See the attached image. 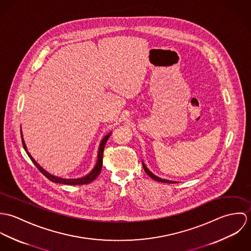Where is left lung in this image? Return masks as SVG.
I'll return each mask as SVG.
<instances>
[{"label":"left lung","mask_w":251,"mask_h":251,"mask_svg":"<svg viewBox=\"0 0 251 251\" xmlns=\"http://www.w3.org/2000/svg\"><path fill=\"white\" fill-rule=\"evenodd\" d=\"M143 164V168L144 170H145V172L149 175V177H151V179H154V180H156V181H160V182H167V183H175L176 181H173V180H169V179H160V178H158V177H156L155 175H153L148 168H147V166Z\"/></svg>","instance_id":"obj_1"}]
</instances>
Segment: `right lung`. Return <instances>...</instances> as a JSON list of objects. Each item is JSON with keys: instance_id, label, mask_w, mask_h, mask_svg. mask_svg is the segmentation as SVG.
Returning <instances> with one entry per match:
<instances>
[{"instance_id": "1", "label": "right lung", "mask_w": 251, "mask_h": 251, "mask_svg": "<svg viewBox=\"0 0 251 251\" xmlns=\"http://www.w3.org/2000/svg\"><path fill=\"white\" fill-rule=\"evenodd\" d=\"M110 133H108L106 136H104V138L101 140L100 145V149H99V154H98V161H97V164L96 166L94 167V169L91 171V173H89L87 176L83 177V178H79V179H64V178H60V177H56V176H53L51 174H49L47 171H45L36 160L33 158V156L29 153L28 150H27V147H26V144L24 142V139H23V136H22V132H21V137H22V144H23V147L27 152V154L29 155V157L31 158V160L33 161V163L36 166V168L47 178L48 179H50L51 181L53 182H57V183H63V184H72V185H76V184H87V183H90L91 181H93L94 179H97L98 176L100 174V171H101V168H102V158H103V150H104V147H105V144L107 142L108 138L110 137Z\"/></svg>"}]
</instances>
